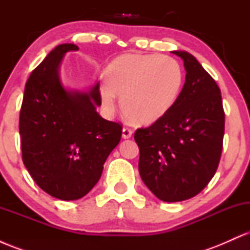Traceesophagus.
Instances as JSON below:
<instances>
[{
	"label": "esophagus",
	"mask_w": 250,
	"mask_h": 250,
	"mask_svg": "<svg viewBox=\"0 0 250 250\" xmlns=\"http://www.w3.org/2000/svg\"><path fill=\"white\" fill-rule=\"evenodd\" d=\"M131 135H133V130L129 128H123L122 129V137L123 139H130Z\"/></svg>",
	"instance_id": "1"
}]
</instances>
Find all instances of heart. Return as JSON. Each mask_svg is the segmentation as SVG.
<instances>
[{
    "label": "heart",
    "instance_id": "obj_1",
    "mask_svg": "<svg viewBox=\"0 0 250 250\" xmlns=\"http://www.w3.org/2000/svg\"><path fill=\"white\" fill-rule=\"evenodd\" d=\"M183 84L180 63L167 55L122 54L104 67L99 91L109 113L121 97L122 113L136 125H153L174 107Z\"/></svg>",
    "mask_w": 250,
    "mask_h": 250
}]
</instances>
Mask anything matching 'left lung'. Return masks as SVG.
Masks as SVG:
<instances>
[{
	"label": "left lung",
	"mask_w": 250,
	"mask_h": 250,
	"mask_svg": "<svg viewBox=\"0 0 250 250\" xmlns=\"http://www.w3.org/2000/svg\"><path fill=\"white\" fill-rule=\"evenodd\" d=\"M185 63L186 82L170 111L135 131L139 171L157 199L179 202L194 197L219 167L225 111L219 85L187 51H171Z\"/></svg>",
	"instance_id": "1"
}]
</instances>
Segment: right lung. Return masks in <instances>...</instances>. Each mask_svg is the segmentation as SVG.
<instances>
[{
  "label": "right lung",
  "mask_w": 250,
  "mask_h": 250,
  "mask_svg": "<svg viewBox=\"0 0 250 250\" xmlns=\"http://www.w3.org/2000/svg\"><path fill=\"white\" fill-rule=\"evenodd\" d=\"M71 43L57 45L25 83L20 111L22 160L36 185L64 201L88 194L122 135L120 123L102 119L99 83L89 91L68 90L59 75Z\"/></svg>",
  "instance_id": "1"
}]
</instances>
